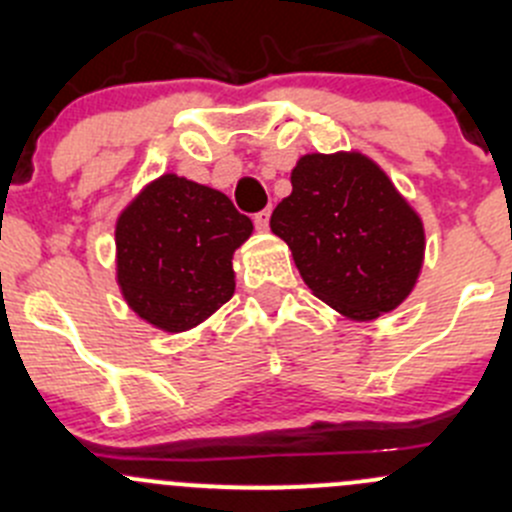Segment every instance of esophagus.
<instances>
[{
	"label": "esophagus",
	"instance_id": "1",
	"mask_svg": "<svg viewBox=\"0 0 512 512\" xmlns=\"http://www.w3.org/2000/svg\"><path fill=\"white\" fill-rule=\"evenodd\" d=\"M270 208H265V210H260V213H255L252 215V223H255V227L257 230H267V227H270Z\"/></svg>",
	"mask_w": 512,
	"mask_h": 512
}]
</instances>
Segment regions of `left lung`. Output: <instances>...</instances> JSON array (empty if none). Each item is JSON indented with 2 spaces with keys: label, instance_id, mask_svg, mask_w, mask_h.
Returning a JSON list of instances; mask_svg holds the SVG:
<instances>
[{
  "label": "left lung",
  "instance_id": "obj_1",
  "mask_svg": "<svg viewBox=\"0 0 512 512\" xmlns=\"http://www.w3.org/2000/svg\"><path fill=\"white\" fill-rule=\"evenodd\" d=\"M304 285L352 319H376L414 289L423 225L384 170L361 153H312L270 218Z\"/></svg>",
  "mask_w": 512,
  "mask_h": 512
}]
</instances>
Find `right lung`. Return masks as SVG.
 I'll list each match as a JSON object with an SVG mask.
<instances>
[{
  "mask_svg": "<svg viewBox=\"0 0 512 512\" xmlns=\"http://www.w3.org/2000/svg\"><path fill=\"white\" fill-rule=\"evenodd\" d=\"M250 235L252 220L220 190L163 175L116 223L128 307L165 332L193 329L232 297V252Z\"/></svg>",
  "mask_w": 512,
  "mask_h": 512,
  "instance_id": "add662e5",
  "label": "right lung"
}]
</instances>
